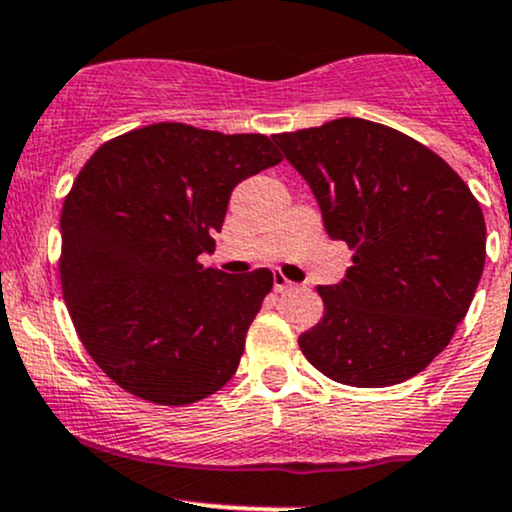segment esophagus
I'll use <instances>...</instances> for the list:
<instances>
[{"instance_id": "1", "label": "esophagus", "mask_w": 512, "mask_h": 512, "mask_svg": "<svg viewBox=\"0 0 512 512\" xmlns=\"http://www.w3.org/2000/svg\"><path fill=\"white\" fill-rule=\"evenodd\" d=\"M291 286H294V282H289V279L284 277V274H274V291H279V294H282V291H289Z\"/></svg>"}]
</instances>
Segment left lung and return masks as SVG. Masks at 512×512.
<instances>
[{
	"label": "left lung",
	"instance_id": "1",
	"mask_svg": "<svg viewBox=\"0 0 512 512\" xmlns=\"http://www.w3.org/2000/svg\"><path fill=\"white\" fill-rule=\"evenodd\" d=\"M316 196L333 240L355 250L325 313L299 338L328 379L379 389L440 355L474 299L486 223L464 179L418 140L364 119L272 136Z\"/></svg>",
	"mask_w": 512,
	"mask_h": 512
}]
</instances>
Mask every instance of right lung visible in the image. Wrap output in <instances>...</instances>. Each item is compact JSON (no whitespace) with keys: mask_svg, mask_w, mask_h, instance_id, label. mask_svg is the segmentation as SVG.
I'll list each match as a JSON object with an SVG mask.
<instances>
[{"mask_svg":"<svg viewBox=\"0 0 512 512\" xmlns=\"http://www.w3.org/2000/svg\"><path fill=\"white\" fill-rule=\"evenodd\" d=\"M279 162L260 133L153 123L101 145L77 174L60 216V282L82 345L121 389L189 406L235 374L274 277H233L199 255L230 192Z\"/></svg>","mask_w":512,"mask_h":512,"instance_id":"obj_1","label":"right lung"}]
</instances>
